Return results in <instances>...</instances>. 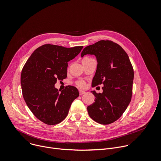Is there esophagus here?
Masks as SVG:
<instances>
[{"label":"esophagus","mask_w":161,"mask_h":161,"mask_svg":"<svg viewBox=\"0 0 161 161\" xmlns=\"http://www.w3.org/2000/svg\"><path fill=\"white\" fill-rule=\"evenodd\" d=\"M79 94H80V96H81V95H83V94H85V91L82 90H79Z\"/></svg>","instance_id":"esophagus-1"}]
</instances>
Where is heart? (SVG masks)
Masks as SVG:
<instances>
[{
  "mask_svg": "<svg viewBox=\"0 0 161 161\" xmlns=\"http://www.w3.org/2000/svg\"><path fill=\"white\" fill-rule=\"evenodd\" d=\"M76 84L78 86H80V87H81V88H84V87L85 86V82L84 81H83V80L77 81L76 82Z\"/></svg>",
  "mask_w": 161,
  "mask_h": 161,
  "instance_id": "heart-1",
  "label": "heart"
}]
</instances>
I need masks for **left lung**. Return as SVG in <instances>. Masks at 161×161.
Returning <instances> with one entry per match:
<instances>
[{
    "label": "left lung",
    "mask_w": 161,
    "mask_h": 161,
    "mask_svg": "<svg viewBox=\"0 0 161 161\" xmlns=\"http://www.w3.org/2000/svg\"><path fill=\"white\" fill-rule=\"evenodd\" d=\"M94 55L97 65L92 85L103 84V93L92 91L95 102L87 107L90 117L103 125L117 120L129 104L134 71L129 56L118 44L101 40L85 47L81 57Z\"/></svg>",
    "instance_id": "obj_1"
}]
</instances>
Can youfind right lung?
I'll return each mask as SVG.
<instances>
[{"instance_id": "1", "label": "right lung", "mask_w": 161, "mask_h": 161, "mask_svg": "<svg viewBox=\"0 0 161 161\" xmlns=\"http://www.w3.org/2000/svg\"><path fill=\"white\" fill-rule=\"evenodd\" d=\"M83 46L65 48L50 44L37 48L29 58L21 74L24 99L34 116L50 125L59 124L67 117L73 101L79 96L71 85L60 90L57 80L67 77V62L81 52Z\"/></svg>"}]
</instances>
